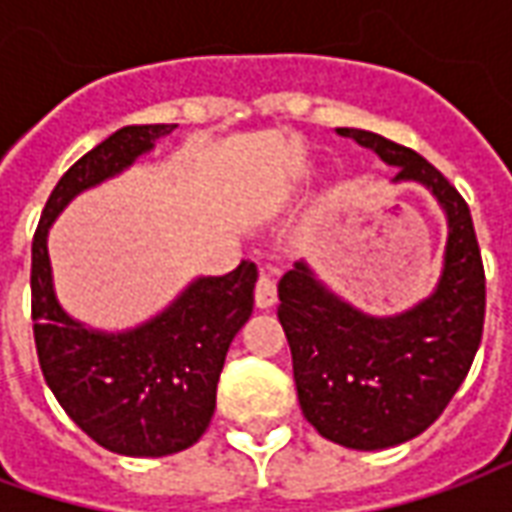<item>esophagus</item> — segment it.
Segmentation results:
<instances>
[{
    "mask_svg": "<svg viewBox=\"0 0 512 512\" xmlns=\"http://www.w3.org/2000/svg\"><path fill=\"white\" fill-rule=\"evenodd\" d=\"M255 304L260 310H268V307L277 304V282H274L271 274H266V271H260V277H257Z\"/></svg>",
    "mask_w": 512,
    "mask_h": 512,
    "instance_id": "34e87169",
    "label": "esophagus"
}]
</instances>
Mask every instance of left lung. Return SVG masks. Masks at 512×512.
Returning <instances> with one entry per match:
<instances>
[{"label":"left lung","instance_id":"8db88e82","mask_svg":"<svg viewBox=\"0 0 512 512\" xmlns=\"http://www.w3.org/2000/svg\"><path fill=\"white\" fill-rule=\"evenodd\" d=\"M425 183L447 211L444 271L433 296L395 318H370L323 288L304 263L279 279V323L304 417L323 439L384 450L428 430L469 373L483 340L485 268L472 213L430 161L373 131L337 128Z\"/></svg>","mask_w":512,"mask_h":512}]
</instances>
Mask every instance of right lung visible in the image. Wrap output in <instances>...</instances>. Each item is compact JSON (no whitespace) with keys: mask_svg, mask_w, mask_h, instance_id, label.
Returning <instances> with one entry per match:
<instances>
[{"mask_svg":"<svg viewBox=\"0 0 512 512\" xmlns=\"http://www.w3.org/2000/svg\"><path fill=\"white\" fill-rule=\"evenodd\" d=\"M175 126H126L73 164L46 200L32 238V332L46 384L65 414L106 450L158 458L191 447L211 425L227 348L255 307L257 268L191 282L167 310L126 334L84 329L51 285L46 235L79 194L126 169Z\"/></svg>","mask_w":512,"mask_h":512,"instance_id":"1","label":"right lung"}]
</instances>
